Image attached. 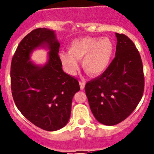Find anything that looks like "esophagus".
Returning a JSON list of instances; mask_svg holds the SVG:
<instances>
[{"instance_id": "esophagus-1", "label": "esophagus", "mask_w": 154, "mask_h": 154, "mask_svg": "<svg viewBox=\"0 0 154 154\" xmlns=\"http://www.w3.org/2000/svg\"><path fill=\"white\" fill-rule=\"evenodd\" d=\"M79 87H80L81 90H83L85 88V82H83V81H79Z\"/></svg>"}]
</instances>
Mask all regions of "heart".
<instances>
[{
    "label": "heart",
    "instance_id": "1",
    "mask_svg": "<svg viewBox=\"0 0 154 154\" xmlns=\"http://www.w3.org/2000/svg\"><path fill=\"white\" fill-rule=\"evenodd\" d=\"M114 54V43L108 37H84L72 40L68 52H61L59 56L69 75H75L78 69L77 60L82 59L85 71L91 76H98L110 66Z\"/></svg>",
    "mask_w": 154,
    "mask_h": 154
}]
</instances>
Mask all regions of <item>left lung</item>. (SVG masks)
Here are the masks:
<instances>
[{
  "mask_svg": "<svg viewBox=\"0 0 154 154\" xmlns=\"http://www.w3.org/2000/svg\"><path fill=\"white\" fill-rule=\"evenodd\" d=\"M115 35V58L101 75L85 87L93 116L108 126L128 118L139 103L144 90L143 66L138 51L128 36Z\"/></svg>",
  "mask_w": 154,
  "mask_h": 154,
  "instance_id": "left-lung-1",
  "label": "left lung"
}]
</instances>
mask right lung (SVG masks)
<instances>
[{
  "label": "right lung",
  "instance_id": "add662e5",
  "mask_svg": "<svg viewBox=\"0 0 154 154\" xmlns=\"http://www.w3.org/2000/svg\"><path fill=\"white\" fill-rule=\"evenodd\" d=\"M59 47L54 30L34 29L20 42L11 66L16 106L29 122L47 131L60 130L68 123L72 98L80 89L78 81L63 71ZM39 48L49 51L45 65L30 60L33 51Z\"/></svg>",
  "mask_w": 154,
  "mask_h": 154
}]
</instances>
